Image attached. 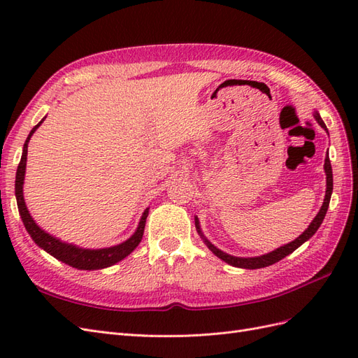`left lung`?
Wrapping results in <instances>:
<instances>
[{
    "mask_svg": "<svg viewBox=\"0 0 358 358\" xmlns=\"http://www.w3.org/2000/svg\"><path fill=\"white\" fill-rule=\"evenodd\" d=\"M313 117H315L317 122L327 131V127H326V124H324V121L321 119V116H320L318 112H313ZM327 133H329V131H327ZM324 171H326L327 188H326V197H324V203H322V206H321L320 212L317 213L315 218L312 220V222L309 224L308 229H306L305 231H303V233L297 237V239H294V241L287 243V245H284V246H279L278 249H275V251H272V252L264 254V255H259V257H246V258H245V257H234V255L227 254V252L221 251V249L216 248L212 242H209L208 239H206V236L203 234V231H201V229H200L199 218L196 216V229H197V233L200 234V237L203 239L204 245L208 246L216 257L221 258L222 262H225L227 264L234 266V267H241V268H262V267L272 266V264L278 263L279 259H282V258H285L287 255H289L291 252H294L300 245H303L306 241H309L310 237L317 233V230L320 229V225L322 224L324 216H326V213H327L330 197H331V192H333V171H331V164H330L329 155L326 157V162H324Z\"/></svg>",
    "mask_w": 358,
    "mask_h": 358,
    "instance_id": "left-lung-1",
    "label": "left lung"
}]
</instances>
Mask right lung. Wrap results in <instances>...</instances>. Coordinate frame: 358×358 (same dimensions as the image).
Segmentation results:
<instances>
[{
	"label": "right lung",
	"instance_id": "right-lung-1",
	"mask_svg": "<svg viewBox=\"0 0 358 358\" xmlns=\"http://www.w3.org/2000/svg\"><path fill=\"white\" fill-rule=\"evenodd\" d=\"M45 119H46V116L43 117L41 121L34 128H32L31 133L28 134L25 143H24V149H22V158H20L17 171H16L15 194H16V201H17V209H19L20 218H22L25 229H27L28 234L31 236V239L36 242V245L40 246L41 249H45L48 254L55 257L57 259H59V262L66 263L74 268H79V270H99V268L110 267V266L116 264L117 262H121V259H124L125 257H128L138 246L140 241H142V237H143L149 208L145 209L134 234L131 237H128L125 242L110 246V248H101V249L79 248L73 243L62 242L61 239H58V237L52 236L43 229H40L37 222L34 221V218L29 215V210L25 204L24 180H25V170H27L28 143L31 140V136L36 133V129L43 124Z\"/></svg>",
	"mask_w": 358,
	"mask_h": 358
}]
</instances>
